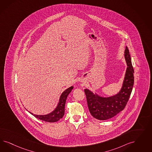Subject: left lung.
<instances>
[{
	"instance_id": "1",
	"label": "left lung",
	"mask_w": 152,
	"mask_h": 152,
	"mask_svg": "<svg viewBox=\"0 0 152 152\" xmlns=\"http://www.w3.org/2000/svg\"><path fill=\"white\" fill-rule=\"evenodd\" d=\"M124 57L127 68L119 92L111 96L103 97L87 88L84 90L89 111L96 119L105 120L115 116L124 109L129 100L133 87L134 71L127 46L125 50Z\"/></svg>"
}]
</instances>
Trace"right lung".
Masks as SVG:
<instances>
[{"label":"right lung","instance_id":"right-lung-1","mask_svg":"<svg viewBox=\"0 0 152 152\" xmlns=\"http://www.w3.org/2000/svg\"><path fill=\"white\" fill-rule=\"evenodd\" d=\"M74 88V86H71L64 90L60 96L59 101L55 109L50 113L46 115H36L29 111L32 115L39 119L49 123H54L62 118L64 114V107L67 97Z\"/></svg>","mask_w":152,"mask_h":152}]
</instances>
